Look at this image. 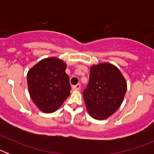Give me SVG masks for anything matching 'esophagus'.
I'll use <instances>...</instances> for the list:
<instances>
[{
    "label": "esophagus",
    "instance_id": "1",
    "mask_svg": "<svg viewBox=\"0 0 154 154\" xmlns=\"http://www.w3.org/2000/svg\"><path fill=\"white\" fill-rule=\"evenodd\" d=\"M80 87H81L80 84H77V85H73L72 89L73 90H79Z\"/></svg>",
    "mask_w": 154,
    "mask_h": 154
}]
</instances>
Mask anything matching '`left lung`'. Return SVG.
<instances>
[{
  "label": "left lung",
  "instance_id": "8db88e82",
  "mask_svg": "<svg viewBox=\"0 0 154 154\" xmlns=\"http://www.w3.org/2000/svg\"><path fill=\"white\" fill-rule=\"evenodd\" d=\"M127 89L126 79L116 65L109 62L92 65L89 82L83 92L91 117L103 120L120 107Z\"/></svg>",
  "mask_w": 154,
  "mask_h": 154
}]
</instances>
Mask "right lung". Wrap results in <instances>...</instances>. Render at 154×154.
Listing matches in <instances>:
<instances>
[{"label": "right lung", "mask_w": 154, "mask_h": 154, "mask_svg": "<svg viewBox=\"0 0 154 154\" xmlns=\"http://www.w3.org/2000/svg\"><path fill=\"white\" fill-rule=\"evenodd\" d=\"M67 65L51 57L39 61L27 74L28 92L35 105L45 113L56 111L70 95Z\"/></svg>", "instance_id": "obj_1"}]
</instances>
